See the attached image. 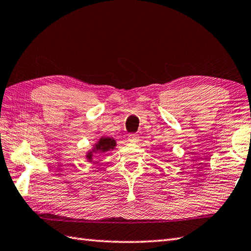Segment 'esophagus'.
Segmentation results:
<instances>
[{"instance_id": "1", "label": "esophagus", "mask_w": 251, "mask_h": 251, "mask_svg": "<svg viewBox=\"0 0 251 251\" xmlns=\"http://www.w3.org/2000/svg\"><path fill=\"white\" fill-rule=\"evenodd\" d=\"M128 141L130 143H137L138 141H139V135L137 134H130L128 136Z\"/></svg>"}]
</instances>
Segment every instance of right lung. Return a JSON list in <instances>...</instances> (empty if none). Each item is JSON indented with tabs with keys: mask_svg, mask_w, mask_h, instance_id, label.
<instances>
[{
	"mask_svg": "<svg viewBox=\"0 0 251 251\" xmlns=\"http://www.w3.org/2000/svg\"><path fill=\"white\" fill-rule=\"evenodd\" d=\"M116 147V141L112 137H101L100 139L95 143L93 148L87 152L86 158L88 162L93 161L94 153H106L111 150H114Z\"/></svg>",
	"mask_w": 251,
	"mask_h": 251,
	"instance_id": "obj_1",
	"label": "right lung"
}]
</instances>
